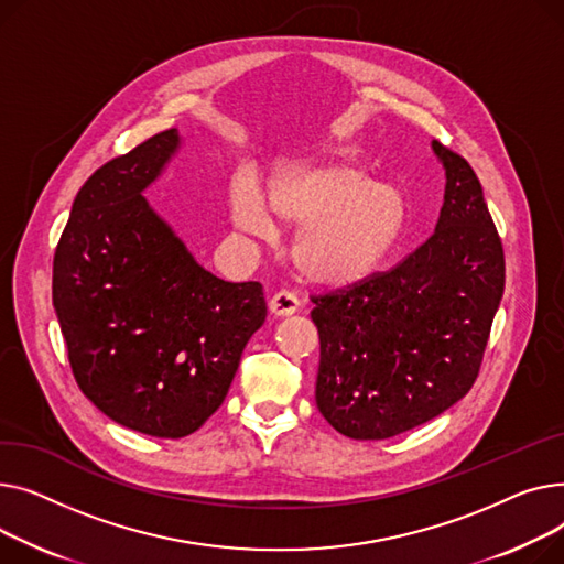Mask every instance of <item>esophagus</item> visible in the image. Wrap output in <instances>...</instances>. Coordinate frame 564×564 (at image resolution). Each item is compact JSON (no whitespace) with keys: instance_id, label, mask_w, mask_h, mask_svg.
Wrapping results in <instances>:
<instances>
[{"instance_id":"1","label":"esophagus","mask_w":564,"mask_h":564,"mask_svg":"<svg viewBox=\"0 0 564 564\" xmlns=\"http://www.w3.org/2000/svg\"><path fill=\"white\" fill-rule=\"evenodd\" d=\"M297 307H301V301H297V297L286 289L278 291L269 301V310L275 316H291L297 312Z\"/></svg>"}]
</instances>
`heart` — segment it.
<instances>
[{"instance_id": "b5f03b06", "label": "heart", "mask_w": 564, "mask_h": 564, "mask_svg": "<svg viewBox=\"0 0 564 564\" xmlns=\"http://www.w3.org/2000/svg\"><path fill=\"white\" fill-rule=\"evenodd\" d=\"M269 210L297 225V271L321 286H346L367 278L399 241L408 197L399 184L371 180L355 159L318 154L275 163L261 193L248 180L231 186L229 220L241 235L273 237Z\"/></svg>"}]
</instances>
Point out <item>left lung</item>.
<instances>
[{
	"label": "left lung",
	"mask_w": 564,
	"mask_h": 564,
	"mask_svg": "<svg viewBox=\"0 0 564 564\" xmlns=\"http://www.w3.org/2000/svg\"><path fill=\"white\" fill-rule=\"evenodd\" d=\"M446 171L437 227L399 267L312 295L316 405L350 440H389L440 416L478 378L506 259L467 159L433 141Z\"/></svg>",
	"instance_id": "left-lung-1"
}]
</instances>
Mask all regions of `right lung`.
Segmentation results:
<instances>
[{
    "label": "right lung",
    "instance_id": "obj_1",
    "mask_svg": "<svg viewBox=\"0 0 564 564\" xmlns=\"http://www.w3.org/2000/svg\"><path fill=\"white\" fill-rule=\"evenodd\" d=\"M165 129L97 169L54 252L52 301L86 399L137 433L180 440L225 401L267 321L259 282L205 271L145 200L177 154Z\"/></svg>",
    "mask_w": 564,
    "mask_h": 564
}]
</instances>
